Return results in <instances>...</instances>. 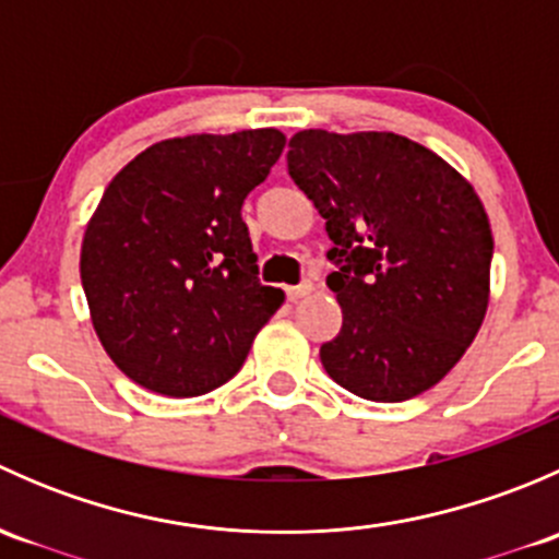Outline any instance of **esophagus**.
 I'll list each match as a JSON object with an SVG mask.
<instances>
[{"mask_svg":"<svg viewBox=\"0 0 559 559\" xmlns=\"http://www.w3.org/2000/svg\"><path fill=\"white\" fill-rule=\"evenodd\" d=\"M311 292H313L311 281H302V284H297V286H286V297H289L292 302L300 300V297H308Z\"/></svg>","mask_w":559,"mask_h":559,"instance_id":"obj_1","label":"esophagus"}]
</instances>
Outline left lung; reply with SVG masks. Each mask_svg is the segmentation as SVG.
Masks as SVG:
<instances>
[{
	"label": "left lung",
	"mask_w": 559,
	"mask_h": 559,
	"mask_svg": "<svg viewBox=\"0 0 559 559\" xmlns=\"http://www.w3.org/2000/svg\"><path fill=\"white\" fill-rule=\"evenodd\" d=\"M286 167L332 240L343 324L319 348L330 379L376 403L436 386L489 302L492 229L473 186L394 132L302 129Z\"/></svg>",
	"instance_id": "obj_1"
}]
</instances>
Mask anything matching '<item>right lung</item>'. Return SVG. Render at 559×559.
Listing matches in <instances>:
<instances>
[{
  "label": "right lung",
  "instance_id": "1",
  "mask_svg": "<svg viewBox=\"0 0 559 559\" xmlns=\"http://www.w3.org/2000/svg\"><path fill=\"white\" fill-rule=\"evenodd\" d=\"M284 145L278 129L162 140L110 180L81 281L107 357L134 384L197 397L243 368L284 292L259 284L240 207Z\"/></svg>",
  "mask_w": 559,
  "mask_h": 559
}]
</instances>
